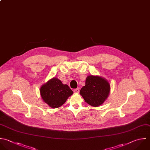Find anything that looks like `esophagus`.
Here are the masks:
<instances>
[{"mask_svg": "<svg viewBox=\"0 0 150 150\" xmlns=\"http://www.w3.org/2000/svg\"><path fill=\"white\" fill-rule=\"evenodd\" d=\"M79 91H80V90H79V88H76V89L74 90V92L75 93H79Z\"/></svg>", "mask_w": 150, "mask_h": 150, "instance_id": "34e87169", "label": "esophagus"}]
</instances>
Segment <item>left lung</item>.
<instances>
[{
  "instance_id": "left-lung-1",
  "label": "left lung",
  "mask_w": 150,
  "mask_h": 150,
  "mask_svg": "<svg viewBox=\"0 0 150 150\" xmlns=\"http://www.w3.org/2000/svg\"><path fill=\"white\" fill-rule=\"evenodd\" d=\"M110 91V85L104 78L98 76H88L86 85L80 91L85 101L93 107L101 105L107 98Z\"/></svg>"
}]
</instances>
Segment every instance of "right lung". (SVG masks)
<instances>
[{
	"label": "right lung",
	"instance_id": "right-lung-1",
	"mask_svg": "<svg viewBox=\"0 0 150 150\" xmlns=\"http://www.w3.org/2000/svg\"><path fill=\"white\" fill-rule=\"evenodd\" d=\"M43 100L52 108L62 106L68 97L73 93L67 84H63L57 78L54 77L42 86L40 89Z\"/></svg>",
	"mask_w": 150,
	"mask_h": 150
}]
</instances>
